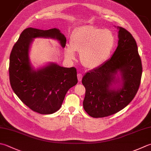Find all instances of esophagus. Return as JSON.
<instances>
[{
    "label": "esophagus",
    "instance_id": "esophagus-1",
    "mask_svg": "<svg viewBox=\"0 0 151 151\" xmlns=\"http://www.w3.org/2000/svg\"><path fill=\"white\" fill-rule=\"evenodd\" d=\"M77 77H78V81L79 82H81L82 81V75L81 73H78L77 75Z\"/></svg>",
    "mask_w": 151,
    "mask_h": 151
}]
</instances>
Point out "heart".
<instances>
[{
  "mask_svg": "<svg viewBox=\"0 0 151 151\" xmlns=\"http://www.w3.org/2000/svg\"><path fill=\"white\" fill-rule=\"evenodd\" d=\"M113 32L109 29L84 25L76 29L70 38L71 46L65 49V55L69 60L75 59V51L81 53L83 65L94 69L105 63L115 45Z\"/></svg>",
  "mask_w": 151,
  "mask_h": 151,
  "instance_id": "1",
  "label": "heart"
}]
</instances>
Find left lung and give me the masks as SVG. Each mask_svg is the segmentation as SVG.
Returning <instances> with one entry per match:
<instances>
[{"label": "left lung", "instance_id": "1", "mask_svg": "<svg viewBox=\"0 0 151 151\" xmlns=\"http://www.w3.org/2000/svg\"><path fill=\"white\" fill-rule=\"evenodd\" d=\"M117 29L119 40L112 57L82 80L86 88L83 107L93 118L110 116L126 107L140 85L142 64L137 43L126 29Z\"/></svg>", "mask_w": 151, "mask_h": 151}]
</instances>
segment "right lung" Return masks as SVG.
I'll return each mask as SVG.
<instances>
[{
	"label": "right lung",
	"mask_w": 151,
	"mask_h": 151,
	"mask_svg": "<svg viewBox=\"0 0 151 151\" xmlns=\"http://www.w3.org/2000/svg\"><path fill=\"white\" fill-rule=\"evenodd\" d=\"M40 37L54 38L63 48L65 46L66 38L58 29H25L12 50L9 76L11 87L21 101L35 112L49 114L60 109L67 91L77 84V74L75 67H63L54 63L33 69L29 48L34 38Z\"/></svg>",
	"instance_id": "1"
}]
</instances>
